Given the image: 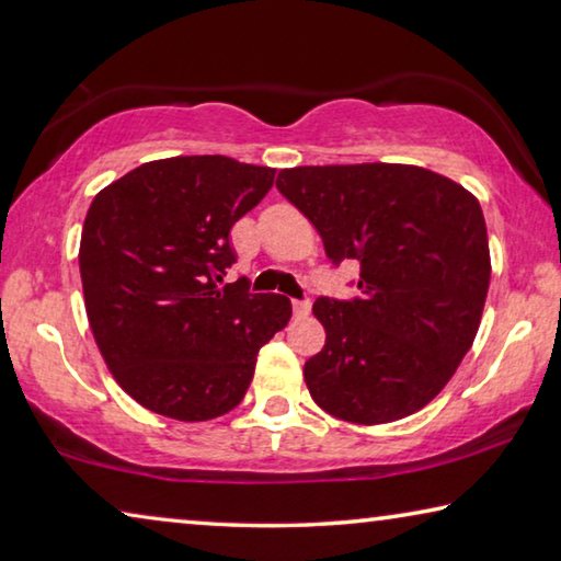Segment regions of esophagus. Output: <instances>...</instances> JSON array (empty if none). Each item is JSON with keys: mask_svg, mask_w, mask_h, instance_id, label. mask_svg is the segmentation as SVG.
<instances>
[{"mask_svg": "<svg viewBox=\"0 0 561 561\" xmlns=\"http://www.w3.org/2000/svg\"><path fill=\"white\" fill-rule=\"evenodd\" d=\"M291 309H295L297 317H307L312 305H309V299H291Z\"/></svg>", "mask_w": 561, "mask_h": 561, "instance_id": "esophagus-1", "label": "esophagus"}]
</instances>
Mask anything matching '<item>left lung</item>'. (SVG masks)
I'll return each mask as SVG.
<instances>
[{
    "instance_id": "left-lung-1",
    "label": "left lung",
    "mask_w": 561,
    "mask_h": 561,
    "mask_svg": "<svg viewBox=\"0 0 561 561\" xmlns=\"http://www.w3.org/2000/svg\"><path fill=\"white\" fill-rule=\"evenodd\" d=\"M277 190L317 227L332 264L357 260L359 297H319L322 352L305 364L336 420L385 424L430 404L472 346L489 289L474 194L412 164L282 169Z\"/></svg>"
}]
</instances>
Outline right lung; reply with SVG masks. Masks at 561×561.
Instances as JSON below:
<instances>
[{
  "instance_id": "obj_1",
  "label": "right lung",
  "mask_w": 561,
  "mask_h": 561,
  "mask_svg": "<svg viewBox=\"0 0 561 561\" xmlns=\"http://www.w3.org/2000/svg\"><path fill=\"white\" fill-rule=\"evenodd\" d=\"M274 184L221 154L147 162L96 194L79 244L84 307L106 367L149 412L207 422L242 402L291 301L219 282L229 229Z\"/></svg>"
}]
</instances>
